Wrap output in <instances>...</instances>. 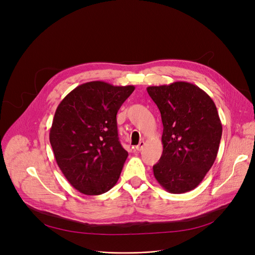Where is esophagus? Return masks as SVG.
Wrapping results in <instances>:
<instances>
[{
	"mask_svg": "<svg viewBox=\"0 0 255 255\" xmlns=\"http://www.w3.org/2000/svg\"><path fill=\"white\" fill-rule=\"evenodd\" d=\"M144 144H145V143H144V141H140V142H139V144L136 146V149H137L138 151H140L142 148H143Z\"/></svg>",
	"mask_w": 255,
	"mask_h": 255,
	"instance_id": "34e87169",
	"label": "esophagus"
}]
</instances>
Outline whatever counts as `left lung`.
<instances>
[{
    "label": "left lung",
    "mask_w": 255,
    "mask_h": 255,
    "mask_svg": "<svg viewBox=\"0 0 255 255\" xmlns=\"http://www.w3.org/2000/svg\"><path fill=\"white\" fill-rule=\"evenodd\" d=\"M163 124V152L152 166L159 184L171 193L195 189L218 155L222 124L204 91L185 81L148 87Z\"/></svg>",
    "instance_id": "8db88e82"
}]
</instances>
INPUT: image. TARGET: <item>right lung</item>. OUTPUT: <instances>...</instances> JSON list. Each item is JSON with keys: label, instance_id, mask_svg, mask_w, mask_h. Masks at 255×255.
<instances>
[{"label": "right lung", "instance_id": "right-lung-1", "mask_svg": "<svg viewBox=\"0 0 255 255\" xmlns=\"http://www.w3.org/2000/svg\"><path fill=\"white\" fill-rule=\"evenodd\" d=\"M135 90L105 81L76 87L60 101L49 139L58 167L75 189L97 196L113 187L128 158L117 130V112Z\"/></svg>", "mask_w": 255, "mask_h": 255}]
</instances>
